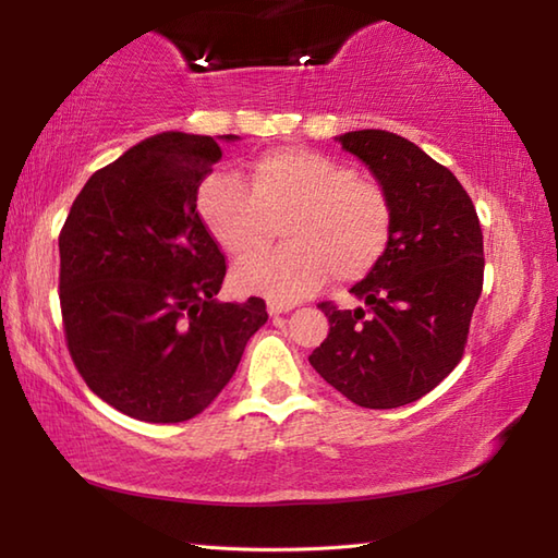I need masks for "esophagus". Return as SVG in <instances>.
Returning a JSON list of instances; mask_svg holds the SVG:
<instances>
[{
  "instance_id": "esophagus-1",
  "label": "esophagus",
  "mask_w": 558,
  "mask_h": 558,
  "mask_svg": "<svg viewBox=\"0 0 558 558\" xmlns=\"http://www.w3.org/2000/svg\"><path fill=\"white\" fill-rule=\"evenodd\" d=\"M292 310H294V304H290V302H276V300L268 302V314H270V316L288 314V312H292Z\"/></svg>"
}]
</instances>
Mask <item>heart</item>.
I'll use <instances>...</instances> for the list:
<instances>
[{
	"label": "heart",
	"mask_w": 558,
	"mask_h": 558,
	"mask_svg": "<svg viewBox=\"0 0 558 558\" xmlns=\"http://www.w3.org/2000/svg\"><path fill=\"white\" fill-rule=\"evenodd\" d=\"M198 216L225 252L245 256L283 220L288 245L240 260L234 288L298 302L330 272L338 282L362 280L381 264L393 234L388 194L352 165L322 150L288 146L260 153L248 184L216 172L198 189Z\"/></svg>",
	"instance_id": "obj_1"
}]
</instances>
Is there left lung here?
Instances as JSON below:
<instances>
[{
    "mask_svg": "<svg viewBox=\"0 0 558 558\" xmlns=\"http://www.w3.org/2000/svg\"><path fill=\"white\" fill-rule=\"evenodd\" d=\"M338 141L388 194L393 234L350 290L364 306L318 304L330 328L310 362L354 405L390 410L429 393L462 360L484 280L482 228L456 174L412 141L381 129Z\"/></svg>",
    "mask_w": 558,
    "mask_h": 558,
    "instance_id": "8db88e82",
    "label": "left lung"
}]
</instances>
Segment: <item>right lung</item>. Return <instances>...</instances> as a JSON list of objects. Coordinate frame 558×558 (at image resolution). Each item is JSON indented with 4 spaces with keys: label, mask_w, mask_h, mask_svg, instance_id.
<instances>
[{
    "label": "right lung",
    "mask_w": 558,
    "mask_h": 558,
    "mask_svg": "<svg viewBox=\"0 0 558 558\" xmlns=\"http://www.w3.org/2000/svg\"><path fill=\"white\" fill-rule=\"evenodd\" d=\"M220 158L213 136L141 141L90 177L59 232L71 360L93 393L141 422L204 412L268 318L260 298L216 300L228 266L196 196Z\"/></svg>",
    "instance_id": "1"
}]
</instances>
